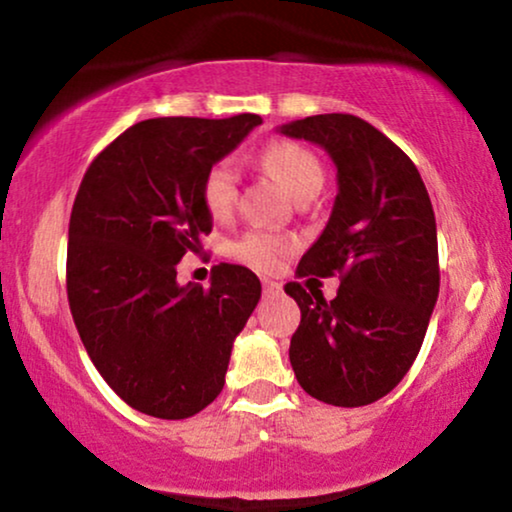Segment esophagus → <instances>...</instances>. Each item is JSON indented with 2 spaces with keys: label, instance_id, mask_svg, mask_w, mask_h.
I'll use <instances>...</instances> for the list:
<instances>
[{
  "label": "esophagus",
  "instance_id": "1",
  "mask_svg": "<svg viewBox=\"0 0 512 512\" xmlns=\"http://www.w3.org/2000/svg\"><path fill=\"white\" fill-rule=\"evenodd\" d=\"M263 291L265 294H280L282 291V284H277V282H272V280H263Z\"/></svg>",
  "mask_w": 512,
  "mask_h": 512
}]
</instances>
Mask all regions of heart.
Masks as SVG:
<instances>
[{
	"instance_id": "heart-1",
	"label": "heart",
	"mask_w": 512,
	"mask_h": 512,
	"mask_svg": "<svg viewBox=\"0 0 512 512\" xmlns=\"http://www.w3.org/2000/svg\"><path fill=\"white\" fill-rule=\"evenodd\" d=\"M263 167L291 197L308 185L322 183V167L310 150L298 143H275L263 152ZM237 174L230 159H221L204 174L202 202L214 218L228 216L235 207ZM289 251V242L270 232H249L230 247L237 261L256 270H275Z\"/></svg>"
}]
</instances>
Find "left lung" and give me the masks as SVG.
Segmentation results:
<instances>
[{
    "label": "left lung",
    "mask_w": 512,
    "mask_h": 512,
    "mask_svg": "<svg viewBox=\"0 0 512 512\" xmlns=\"http://www.w3.org/2000/svg\"><path fill=\"white\" fill-rule=\"evenodd\" d=\"M280 134L329 152L338 192L298 277H341L334 301L289 282L301 308L289 360L301 388L334 407H364L402 381L440 294L433 204L414 162L369 122L331 112ZM313 280V277H310Z\"/></svg>",
    "instance_id": "obj_1"
}]
</instances>
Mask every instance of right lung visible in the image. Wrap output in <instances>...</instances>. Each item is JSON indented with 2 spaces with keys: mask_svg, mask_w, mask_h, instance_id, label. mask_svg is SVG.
Returning <instances> with one entry per match:
<instances>
[{
  "mask_svg": "<svg viewBox=\"0 0 512 512\" xmlns=\"http://www.w3.org/2000/svg\"><path fill=\"white\" fill-rule=\"evenodd\" d=\"M258 115L145 119L86 169L70 214L68 301L86 353L141 414L195 416L223 390L232 343L261 282L221 263L211 287L176 282V265L211 232L204 174Z\"/></svg>",
  "mask_w": 512,
  "mask_h": 512,
  "instance_id": "obj_1",
  "label": "right lung"
}]
</instances>
